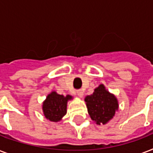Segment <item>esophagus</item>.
<instances>
[{
    "label": "esophagus",
    "mask_w": 153,
    "mask_h": 153,
    "mask_svg": "<svg viewBox=\"0 0 153 153\" xmlns=\"http://www.w3.org/2000/svg\"><path fill=\"white\" fill-rule=\"evenodd\" d=\"M77 95L79 96V98H82V96H83V91H82V90H79V91H76Z\"/></svg>",
    "instance_id": "34e87169"
}]
</instances>
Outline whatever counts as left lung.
<instances>
[{"label": "left lung", "mask_w": 153, "mask_h": 153, "mask_svg": "<svg viewBox=\"0 0 153 153\" xmlns=\"http://www.w3.org/2000/svg\"><path fill=\"white\" fill-rule=\"evenodd\" d=\"M88 114L97 125H106L118 110L116 96L109 92L103 84L94 89V93L85 98Z\"/></svg>", "instance_id": "8db88e82"}]
</instances>
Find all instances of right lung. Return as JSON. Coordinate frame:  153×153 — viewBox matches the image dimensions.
Instances as JSON below:
<instances>
[{
	"instance_id": "right-lung-1",
	"label": "right lung",
	"mask_w": 153,
	"mask_h": 153,
	"mask_svg": "<svg viewBox=\"0 0 153 153\" xmlns=\"http://www.w3.org/2000/svg\"><path fill=\"white\" fill-rule=\"evenodd\" d=\"M72 99L71 95L64 96L59 94L56 91H51L43 102L42 109L44 117L53 122L60 121L67 114V102Z\"/></svg>"
}]
</instances>
